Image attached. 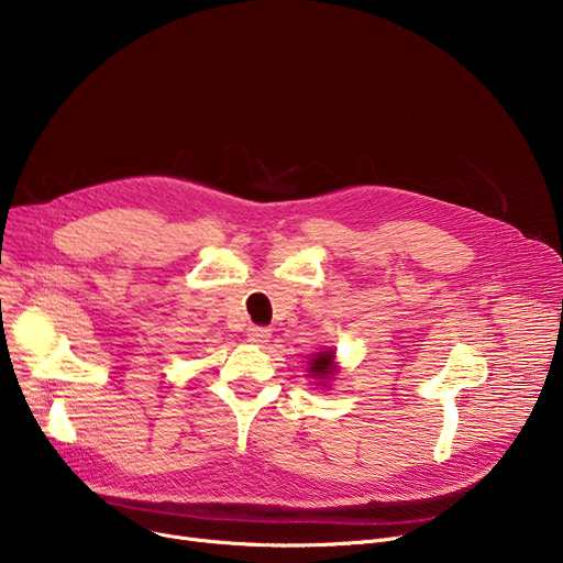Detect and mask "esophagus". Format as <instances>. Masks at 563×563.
<instances>
[{"mask_svg": "<svg viewBox=\"0 0 563 563\" xmlns=\"http://www.w3.org/2000/svg\"><path fill=\"white\" fill-rule=\"evenodd\" d=\"M246 335H249V342H255V344H262V342H266L269 340V329H264V327H251L249 331H246Z\"/></svg>", "mask_w": 563, "mask_h": 563, "instance_id": "obj_1", "label": "esophagus"}]
</instances>
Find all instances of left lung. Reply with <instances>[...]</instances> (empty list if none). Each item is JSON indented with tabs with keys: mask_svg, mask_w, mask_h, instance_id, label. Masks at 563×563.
I'll list each match as a JSON object with an SVG mask.
<instances>
[{
	"mask_svg": "<svg viewBox=\"0 0 563 563\" xmlns=\"http://www.w3.org/2000/svg\"><path fill=\"white\" fill-rule=\"evenodd\" d=\"M333 369H335V367H333V353H329V351L317 353V356L310 361V372H312V376H317V378L331 376Z\"/></svg>",
	"mask_w": 563,
	"mask_h": 563,
	"instance_id": "left-lung-1",
	"label": "left lung"
}]
</instances>
